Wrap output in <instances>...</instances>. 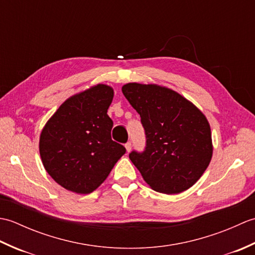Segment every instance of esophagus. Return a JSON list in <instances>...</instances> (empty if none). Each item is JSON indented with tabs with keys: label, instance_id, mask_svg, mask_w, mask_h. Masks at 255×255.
Masks as SVG:
<instances>
[{
	"label": "esophagus",
	"instance_id": "esophagus-1",
	"mask_svg": "<svg viewBox=\"0 0 255 255\" xmlns=\"http://www.w3.org/2000/svg\"><path fill=\"white\" fill-rule=\"evenodd\" d=\"M125 148H126L127 152H129V151L131 150V142H130V141H128L127 143H125Z\"/></svg>",
	"mask_w": 255,
	"mask_h": 255
}]
</instances>
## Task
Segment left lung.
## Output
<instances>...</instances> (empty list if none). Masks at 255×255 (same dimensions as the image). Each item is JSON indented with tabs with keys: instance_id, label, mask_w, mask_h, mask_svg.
I'll return each instance as SVG.
<instances>
[{
	"instance_id": "8db88e82",
	"label": "left lung",
	"mask_w": 255,
	"mask_h": 255,
	"mask_svg": "<svg viewBox=\"0 0 255 255\" xmlns=\"http://www.w3.org/2000/svg\"><path fill=\"white\" fill-rule=\"evenodd\" d=\"M123 94L141 118L142 152L129 159L154 191L177 194L196 183L209 165L213 143L208 121L175 91L155 84L128 83Z\"/></svg>"
}]
</instances>
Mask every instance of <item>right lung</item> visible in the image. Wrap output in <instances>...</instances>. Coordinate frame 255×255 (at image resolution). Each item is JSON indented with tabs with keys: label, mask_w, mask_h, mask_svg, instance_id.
Masks as SVG:
<instances>
[{
	"label": "right lung",
	"mask_w": 255,
	"mask_h": 255,
	"mask_svg": "<svg viewBox=\"0 0 255 255\" xmlns=\"http://www.w3.org/2000/svg\"><path fill=\"white\" fill-rule=\"evenodd\" d=\"M113 97L111 86L97 84L68 99L42 129V164L68 191L92 193L126 153L124 145L111 137L113 121L107 110Z\"/></svg>",
	"instance_id": "obj_1"
}]
</instances>
